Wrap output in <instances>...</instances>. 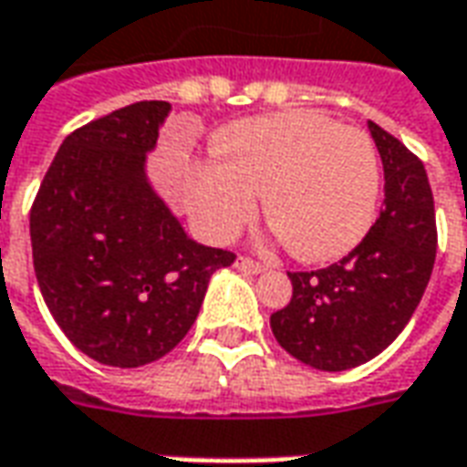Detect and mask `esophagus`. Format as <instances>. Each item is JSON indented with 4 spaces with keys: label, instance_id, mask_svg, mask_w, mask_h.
Listing matches in <instances>:
<instances>
[{
    "label": "esophagus",
    "instance_id": "1",
    "mask_svg": "<svg viewBox=\"0 0 467 467\" xmlns=\"http://www.w3.org/2000/svg\"><path fill=\"white\" fill-rule=\"evenodd\" d=\"M236 269H239V272H246V275H262V272H266L265 265L254 262L249 256H239V259H236Z\"/></svg>",
    "mask_w": 467,
    "mask_h": 467
}]
</instances>
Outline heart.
Wrapping results in <instances>:
<instances>
[{
  "instance_id": "1",
  "label": "heart",
  "mask_w": 467,
  "mask_h": 467,
  "mask_svg": "<svg viewBox=\"0 0 467 467\" xmlns=\"http://www.w3.org/2000/svg\"><path fill=\"white\" fill-rule=\"evenodd\" d=\"M218 150L188 175V208L208 239L231 241L249 226L259 192L266 221L307 262L348 254L374 223L381 165L366 131L282 111L234 124Z\"/></svg>"
}]
</instances>
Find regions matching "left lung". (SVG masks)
<instances>
[{
    "label": "left lung",
    "mask_w": 467,
    "mask_h": 467,
    "mask_svg": "<svg viewBox=\"0 0 467 467\" xmlns=\"http://www.w3.org/2000/svg\"><path fill=\"white\" fill-rule=\"evenodd\" d=\"M368 131L384 165V211L337 265L289 272L292 300L269 323L276 343L320 371L371 361L422 300L437 252L435 201L424 165L379 124Z\"/></svg>",
    "instance_id": "obj_1"
}]
</instances>
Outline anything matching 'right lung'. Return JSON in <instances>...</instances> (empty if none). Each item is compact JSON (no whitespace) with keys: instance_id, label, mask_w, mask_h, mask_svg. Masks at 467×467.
I'll return each instance as SVG.
<instances>
[{"instance_id":"add662e5","label":"right lung","mask_w":467,"mask_h":467,"mask_svg":"<svg viewBox=\"0 0 467 467\" xmlns=\"http://www.w3.org/2000/svg\"><path fill=\"white\" fill-rule=\"evenodd\" d=\"M167 101L124 106L67 134L30 213L35 276L67 340L137 368L178 346L234 254L185 234L147 178Z\"/></svg>"}]
</instances>
